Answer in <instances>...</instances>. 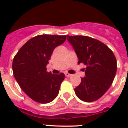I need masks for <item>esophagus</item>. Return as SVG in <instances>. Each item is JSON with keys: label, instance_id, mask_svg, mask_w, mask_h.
Wrapping results in <instances>:
<instances>
[{"label": "esophagus", "instance_id": "esophagus-1", "mask_svg": "<svg viewBox=\"0 0 128 128\" xmlns=\"http://www.w3.org/2000/svg\"><path fill=\"white\" fill-rule=\"evenodd\" d=\"M64 74H65V76H66V77H70V76H72V74H69V73H68V72H65Z\"/></svg>", "mask_w": 128, "mask_h": 128}]
</instances>
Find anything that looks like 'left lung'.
Returning a JSON list of instances; mask_svg holds the SVG:
<instances>
[{"label": "left lung", "mask_w": 128, "mask_h": 128, "mask_svg": "<svg viewBox=\"0 0 128 128\" xmlns=\"http://www.w3.org/2000/svg\"><path fill=\"white\" fill-rule=\"evenodd\" d=\"M78 58L86 66L85 76L74 89L78 98L91 102L101 98L112 85L117 70L113 52L106 44L86 36H66Z\"/></svg>", "instance_id": "left-lung-1"}]
</instances>
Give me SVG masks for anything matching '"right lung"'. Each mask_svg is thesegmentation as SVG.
Instances as JSON below:
<instances>
[{
    "label": "right lung",
    "mask_w": 128,
    "mask_h": 128,
    "mask_svg": "<svg viewBox=\"0 0 128 128\" xmlns=\"http://www.w3.org/2000/svg\"><path fill=\"white\" fill-rule=\"evenodd\" d=\"M66 36L42 34L30 39L13 59V74L28 97L41 104L53 101L64 80L63 73L52 74L46 71L54 48L63 44Z\"/></svg>",
    "instance_id": "right-lung-1"
}]
</instances>
